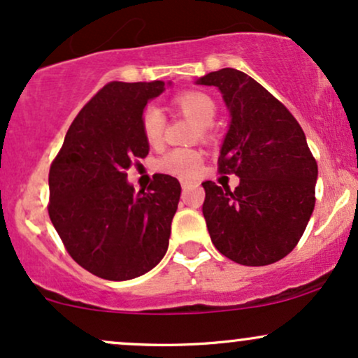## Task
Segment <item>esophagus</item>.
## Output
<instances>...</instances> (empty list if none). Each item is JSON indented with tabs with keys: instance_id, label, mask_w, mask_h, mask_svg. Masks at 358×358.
I'll list each match as a JSON object with an SVG mask.
<instances>
[{
	"instance_id": "34e87169",
	"label": "esophagus",
	"mask_w": 358,
	"mask_h": 358,
	"mask_svg": "<svg viewBox=\"0 0 358 358\" xmlns=\"http://www.w3.org/2000/svg\"><path fill=\"white\" fill-rule=\"evenodd\" d=\"M192 185H193V182H190V180H182V188H183V190L190 188Z\"/></svg>"
}]
</instances>
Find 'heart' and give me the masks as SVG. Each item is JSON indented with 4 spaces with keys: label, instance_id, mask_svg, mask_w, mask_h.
<instances>
[{
    "label": "heart",
    "instance_id": "b5f03b06",
    "mask_svg": "<svg viewBox=\"0 0 358 358\" xmlns=\"http://www.w3.org/2000/svg\"><path fill=\"white\" fill-rule=\"evenodd\" d=\"M173 106L183 114L190 116L196 124L202 126L203 133H207L217 114V106L210 96L200 90H187V92L175 96ZM141 129L146 141L151 146L162 145L163 133H165V116L158 108L150 106L141 116ZM203 162L202 151L195 148H175L166 155H163L158 162V170L163 173L175 176H193L200 170Z\"/></svg>",
    "mask_w": 358,
    "mask_h": 358
}]
</instances>
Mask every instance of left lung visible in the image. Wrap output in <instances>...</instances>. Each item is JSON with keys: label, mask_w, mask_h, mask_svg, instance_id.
Segmentation results:
<instances>
[{"label": "left lung", "mask_w": 358, "mask_h": 358, "mask_svg": "<svg viewBox=\"0 0 358 358\" xmlns=\"http://www.w3.org/2000/svg\"><path fill=\"white\" fill-rule=\"evenodd\" d=\"M196 84L215 85L231 110L219 171L236 190L203 182L202 207L220 254L242 266H268L296 248L315 208L318 165L293 114L248 73L222 69Z\"/></svg>", "instance_id": "1"}]
</instances>
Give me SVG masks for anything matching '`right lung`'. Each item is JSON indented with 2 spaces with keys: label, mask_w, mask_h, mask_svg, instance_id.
<instances>
[{
  "label": "right lung",
  "mask_w": 358,
  "mask_h": 358,
  "mask_svg": "<svg viewBox=\"0 0 358 358\" xmlns=\"http://www.w3.org/2000/svg\"><path fill=\"white\" fill-rule=\"evenodd\" d=\"M165 82H109L90 99L65 134L48 173V215L77 264L109 281L153 269L168 249L178 208V180L155 175L134 192L126 170L146 158L141 129L148 101Z\"/></svg>",
  "instance_id": "add662e5"
}]
</instances>
